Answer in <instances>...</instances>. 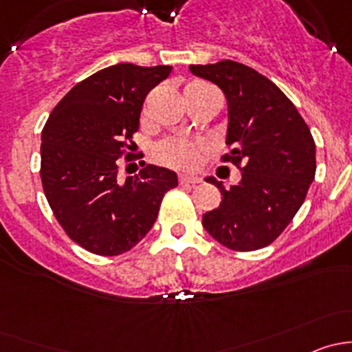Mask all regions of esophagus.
Listing matches in <instances>:
<instances>
[{"label":"esophagus","mask_w":352,"mask_h":352,"mask_svg":"<svg viewBox=\"0 0 352 352\" xmlns=\"http://www.w3.org/2000/svg\"><path fill=\"white\" fill-rule=\"evenodd\" d=\"M179 182L180 184H192V186H196V184L201 182V177H197V175H180Z\"/></svg>","instance_id":"34e87169"}]
</instances>
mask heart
I'll list each match as a JSON object with an SVG mask.
<instances>
[{
  "label": "heart",
  "mask_w": 352,
  "mask_h": 352,
  "mask_svg": "<svg viewBox=\"0 0 352 352\" xmlns=\"http://www.w3.org/2000/svg\"><path fill=\"white\" fill-rule=\"evenodd\" d=\"M192 83L189 87H194ZM202 144L194 140H184V138H170L160 143L155 150V156L163 165L173 166V168H192L197 165L201 156Z\"/></svg>",
  "instance_id": "b5f03b06"
}]
</instances>
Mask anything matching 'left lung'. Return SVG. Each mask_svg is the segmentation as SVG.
Segmentation results:
<instances>
[{"instance_id":"left-lung-1","label":"left lung","mask_w":352,"mask_h":352,"mask_svg":"<svg viewBox=\"0 0 352 352\" xmlns=\"http://www.w3.org/2000/svg\"><path fill=\"white\" fill-rule=\"evenodd\" d=\"M228 105L225 162L242 165L233 186L208 177L221 204L202 214L206 232L226 248L250 252L274 242L303 204L315 179V141L293 102L261 73L235 61L192 65Z\"/></svg>"}]
</instances>
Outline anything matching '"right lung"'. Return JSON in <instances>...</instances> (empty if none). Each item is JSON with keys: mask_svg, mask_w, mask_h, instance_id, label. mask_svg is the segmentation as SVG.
Instances as JSON below:
<instances>
[{"mask_svg": "<svg viewBox=\"0 0 352 352\" xmlns=\"http://www.w3.org/2000/svg\"><path fill=\"white\" fill-rule=\"evenodd\" d=\"M170 73L172 66L129 63L97 71L67 91L42 129L45 197L67 236L91 254L119 255L140 243L165 192L179 184L173 170L156 165L124 182L117 177L144 97Z\"/></svg>", "mask_w": 352, "mask_h": 352, "instance_id": "right-lung-1", "label": "right lung"}]
</instances>
